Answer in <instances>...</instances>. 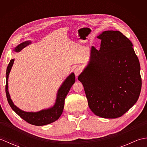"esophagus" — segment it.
<instances>
[{
	"instance_id": "34e87169",
	"label": "esophagus",
	"mask_w": 147,
	"mask_h": 147,
	"mask_svg": "<svg viewBox=\"0 0 147 147\" xmlns=\"http://www.w3.org/2000/svg\"><path fill=\"white\" fill-rule=\"evenodd\" d=\"M81 73H82V70H81L80 68L77 67L75 69H74V74H75V76L76 77L78 76Z\"/></svg>"
}]
</instances>
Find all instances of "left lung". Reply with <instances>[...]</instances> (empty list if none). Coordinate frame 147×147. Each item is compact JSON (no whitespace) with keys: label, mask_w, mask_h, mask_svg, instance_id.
<instances>
[{"label":"left lung","mask_w":147,"mask_h":147,"mask_svg":"<svg viewBox=\"0 0 147 147\" xmlns=\"http://www.w3.org/2000/svg\"><path fill=\"white\" fill-rule=\"evenodd\" d=\"M99 51L92 47L87 66L78 76L90 109L96 115L122 116L138 100L140 65L131 42L119 31H105Z\"/></svg>","instance_id":"8db88e82"}]
</instances>
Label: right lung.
<instances>
[{
    "instance_id": "obj_1",
    "label": "right lung",
    "mask_w": 147,
    "mask_h": 147,
    "mask_svg": "<svg viewBox=\"0 0 147 147\" xmlns=\"http://www.w3.org/2000/svg\"><path fill=\"white\" fill-rule=\"evenodd\" d=\"M32 43L30 41H26L18 45L14 49L15 52H20L22 49L25 47L27 45ZM14 59H11L8 64L6 71V85H5V93L9 105L11 106L12 110L16 113L19 116H20L23 119H24L27 123L35 126H43L47 124H51L53 122L57 121L60 117L62 111H63L64 107V100L66 97V95L69 91L71 86L75 82V76L74 74L72 73L64 82L62 83V85L59 88L57 98L55 100V102L54 106L47 109H43L38 112H25L21 110L16 107L13 102L12 101L10 95H9L8 90V78L9 73L11 70L12 65L14 64Z\"/></svg>"
}]
</instances>
